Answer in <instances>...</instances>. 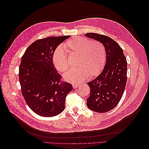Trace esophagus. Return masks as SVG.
Wrapping results in <instances>:
<instances>
[{"label":"esophagus","mask_w":149,"mask_h":149,"mask_svg":"<svg viewBox=\"0 0 149 149\" xmlns=\"http://www.w3.org/2000/svg\"><path fill=\"white\" fill-rule=\"evenodd\" d=\"M72 86H73V87L74 88H77L79 86V84H73Z\"/></svg>","instance_id":"esophagus-1"}]
</instances>
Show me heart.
Masks as SVG:
<instances>
[{"mask_svg": "<svg viewBox=\"0 0 149 149\" xmlns=\"http://www.w3.org/2000/svg\"><path fill=\"white\" fill-rule=\"evenodd\" d=\"M64 49L70 55L78 56L76 69L69 70L63 75L69 82L77 83L88 76L97 75L102 70L106 58L104 45L98 40H91L80 36H74L63 45ZM55 68L60 72H65L69 67V62L64 50L58 47L53 56Z\"/></svg>", "mask_w": 149, "mask_h": 149, "instance_id": "1", "label": "heart"}]
</instances>
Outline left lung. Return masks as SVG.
Segmentation results:
<instances>
[{
    "instance_id": "1",
    "label": "left lung",
    "mask_w": 149,
    "mask_h": 149,
    "mask_svg": "<svg viewBox=\"0 0 149 149\" xmlns=\"http://www.w3.org/2000/svg\"><path fill=\"white\" fill-rule=\"evenodd\" d=\"M86 36L100 42L106 53V62L102 73L88 82L90 96L87 99L88 108L97 113L107 112L119 103L127 82V61L123 49L111 38L95 33Z\"/></svg>"
}]
</instances>
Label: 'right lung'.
<instances>
[{"mask_svg":"<svg viewBox=\"0 0 149 149\" xmlns=\"http://www.w3.org/2000/svg\"><path fill=\"white\" fill-rule=\"evenodd\" d=\"M69 37L38 39L22 57L19 72L22 93L28 106L40 116L53 117L62 113L66 96L73 90L71 84L61 81L52 61L57 47Z\"/></svg>","mask_w":149,"mask_h":149,"instance_id":"add662e5","label":"right lung"}]
</instances>
